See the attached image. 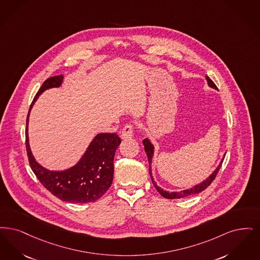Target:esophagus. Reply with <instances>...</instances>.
Here are the masks:
<instances>
[{
	"label": "esophagus",
	"mask_w": 260,
	"mask_h": 260,
	"mask_svg": "<svg viewBox=\"0 0 260 260\" xmlns=\"http://www.w3.org/2000/svg\"><path fill=\"white\" fill-rule=\"evenodd\" d=\"M133 136H134V125L127 123L121 131V138L122 139H130Z\"/></svg>",
	"instance_id": "34e87169"
}]
</instances>
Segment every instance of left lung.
<instances>
[{
    "mask_svg": "<svg viewBox=\"0 0 260 260\" xmlns=\"http://www.w3.org/2000/svg\"><path fill=\"white\" fill-rule=\"evenodd\" d=\"M207 80H208V83H209V85L211 86V87H213V88H215V89H217V87H216V85L215 84V82L212 80V79H210L209 77H207ZM143 144H144V146H145V151H146V153H147V160H148V164H149V174H150V178H151V181H152V183H153V185L155 186V188H156V190L163 196V197H165V198H168V199H178V198H183V197H186V196H188V195H192V194H195V193H199V192L203 191L205 190L213 181L215 179V177H216V175H217V173H218V171L220 169V167H221V164H222V161L220 162V164H219V166L216 168L215 172L210 176V178L209 179H207L206 181H204L203 182H201L200 184H197L196 186H194V187H192L190 188L189 190L187 189V190H183V191L181 192H168V191H164L163 189H161L160 187H158L157 185H156V183L153 181V179H152V177H151V169H150V164H151V158H152V155H153V147H152V145L150 144V142L147 140V139H145L144 141H143Z\"/></svg>",
    "mask_w": 260,
    "mask_h": 260,
    "instance_id": "left-lung-1",
    "label": "left lung"
}]
</instances>
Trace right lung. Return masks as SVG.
<instances>
[{"instance_id": "right-lung-1", "label": "right lung", "mask_w": 260, "mask_h": 260, "mask_svg": "<svg viewBox=\"0 0 260 260\" xmlns=\"http://www.w3.org/2000/svg\"><path fill=\"white\" fill-rule=\"evenodd\" d=\"M63 76L59 75L45 80L37 92L29 112L40 94L45 89L58 87ZM26 123V150L31 169L45 188L62 201L71 203H88L101 198L113 179V158L121 140L115 133H102L92 141L87 151L73 168L63 172H52L39 165L32 155L28 143Z\"/></svg>"}]
</instances>
